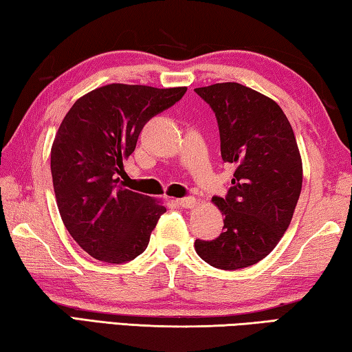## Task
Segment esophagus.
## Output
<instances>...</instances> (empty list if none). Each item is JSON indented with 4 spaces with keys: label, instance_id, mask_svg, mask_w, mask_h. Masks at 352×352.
<instances>
[{
    "label": "esophagus",
    "instance_id": "obj_1",
    "mask_svg": "<svg viewBox=\"0 0 352 352\" xmlns=\"http://www.w3.org/2000/svg\"><path fill=\"white\" fill-rule=\"evenodd\" d=\"M176 202L184 208H193L196 204H198V201L192 198V196H190V198H181V199H177Z\"/></svg>",
    "mask_w": 352,
    "mask_h": 352
}]
</instances>
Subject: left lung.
I'll list each match as a JSON object with an SVG mask.
<instances>
[{
    "mask_svg": "<svg viewBox=\"0 0 352 352\" xmlns=\"http://www.w3.org/2000/svg\"><path fill=\"white\" fill-rule=\"evenodd\" d=\"M217 116L221 156L235 166L226 198L212 199L224 217L213 241L196 239L202 260L224 270L266 258L291 224L303 186L294 129L272 98L235 82L196 88Z\"/></svg>",
    "mask_w": 352,
    "mask_h": 352,
    "instance_id": "8db88e82",
    "label": "left lung"
}]
</instances>
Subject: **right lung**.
Returning a JSON list of instances; mask_svg holds the SVG:
<instances>
[{
	"mask_svg": "<svg viewBox=\"0 0 352 352\" xmlns=\"http://www.w3.org/2000/svg\"><path fill=\"white\" fill-rule=\"evenodd\" d=\"M186 91L104 85L80 97L60 123L51 148L55 199L69 235L96 260H134L166 212L157 199L122 187L119 175L145 123Z\"/></svg>",
	"mask_w": 352,
	"mask_h": 352,
	"instance_id": "right-lung-1",
	"label": "right lung"
}]
</instances>
